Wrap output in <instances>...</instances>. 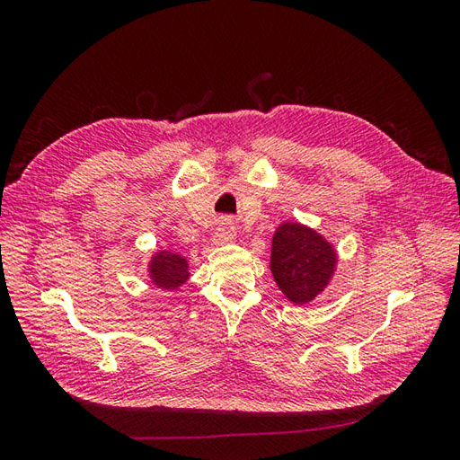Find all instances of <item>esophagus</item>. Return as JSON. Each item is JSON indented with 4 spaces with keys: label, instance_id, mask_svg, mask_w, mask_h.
Wrapping results in <instances>:
<instances>
[{
    "label": "esophagus",
    "instance_id": "34e87169",
    "mask_svg": "<svg viewBox=\"0 0 460 460\" xmlns=\"http://www.w3.org/2000/svg\"><path fill=\"white\" fill-rule=\"evenodd\" d=\"M235 226L232 225V222L228 218H222L218 222V226L215 230V235H213V243L215 245H225V243H230L235 240Z\"/></svg>",
    "mask_w": 460,
    "mask_h": 460
}]
</instances>
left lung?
<instances>
[{
  "label": "left lung",
  "mask_w": 460,
  "mask_h": 460,
  "mask_svg": "<svg viewBox=\"0 0 460 460\" xmlns=\"http://www.w3.org/2000/svg\"><path fill=\"white\" fill-rule=\"evenodd\" d=\"M338 252L323 234L301 222H282L272 235L270 272L294 305H307L332 282Z\"/></svg>",
  "instance_id": "obj_1"
}]
</instances>
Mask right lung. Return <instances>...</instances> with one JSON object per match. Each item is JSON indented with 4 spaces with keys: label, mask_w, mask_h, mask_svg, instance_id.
<instances>
[{
    "label": "right lung",
    "mask_w": 460,
    "mask_h": 460,
    "mask_svg": "<svg viewBox=\"0 0 460 460\" xmlns=\"http://www.w3.org/2000/svg\"><path fill=\"white\" fill-rule=\"evenodd\" d=\"M149 282L163 289L174 291L190 278V262L186 257L174 253L172 249H159L147 262Z\"/></svg>",
    "instance_id": "1"
}]
</instances>
